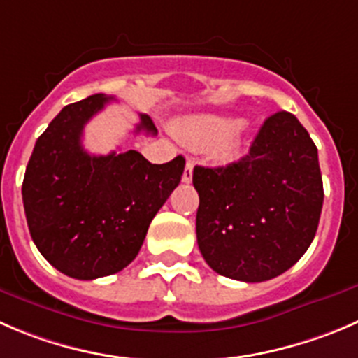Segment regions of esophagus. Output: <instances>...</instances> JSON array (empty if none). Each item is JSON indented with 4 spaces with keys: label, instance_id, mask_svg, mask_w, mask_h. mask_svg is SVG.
<instances>
[{
    "label": "esophagus",
    "instance_id": "34e87169",
    "mask_svg": "<svg viewBox=\"0 0 358 358\" xmlns=\"http://www.w3.org/2000/svg\"><path fill=\"white\" fill-rule=\"evenodd\" d=\"M192 171H194V161H187V164H185V169H183V176H182V180H183V183H190V180H192Z\"/></svg>",
    "mask_w": 358,
    "mask_h": 358
}]
</instances>
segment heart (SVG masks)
I'll return each mask as SVG.
<instances>
[{
    "instance_id": "heart-1",
    "label": "heart",
    "mask_w": 358,
    "mask_h": 358,
    "mask_svg": "<svg viewBox=\"0 0 358 358\" xmlns=\"http://www.w3.org/2000/svg\"><path fill=\"white\" fill-rule=\"evenodd\" d=\"M245 127L232 117L192 115L178 120L173 127L183 143L197 150L213 148L218 161L231 162L239 155L241 134Z\"/></svg>"
}]
</instances>
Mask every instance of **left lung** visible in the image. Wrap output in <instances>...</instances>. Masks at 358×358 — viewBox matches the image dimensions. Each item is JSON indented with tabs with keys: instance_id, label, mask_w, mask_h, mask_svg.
<instances>
[{
	"instance_id": "1",
	"label": "left lung",
	"mask_w": 358,
	"mask_h": 358,
	"mask_svg": "<svg viewBox=\"0 0 358 358\" xmlns=\"http://www.w3.org/2000/svg\"><path fill=\"white\" fill-rule=\"evenodd\" d=\"M197 245L215 273L246 283L280 276L304 255L324 204L318 150L289 112L267 117L250 152L196 166Z\"/></svg>"
}]
</instances>
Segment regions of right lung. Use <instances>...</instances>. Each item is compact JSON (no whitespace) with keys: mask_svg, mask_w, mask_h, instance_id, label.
Returning a JSON list of instances; mask_svg holds the SVG:
<instances>
[{"mask_svg":"<svg viewBox=\"0 0 358 358\" xmlns=\"http://www.w3.org/2000/svg\"><path fill=\"white\" fill-rule=\"evenodd\" d=\"M113 98L64 106L36 140L22 183L27 227L41 255L76 280L115 275L140 252L152 218L182 180L185 159L152 164L140 152L92 155L83 127ZM157 134L140 113L136 133Z\"/></svg>","mask_w":358,"mask_h":358,"instance_id":"add662e5","label":"right lung"}]
</instances>
